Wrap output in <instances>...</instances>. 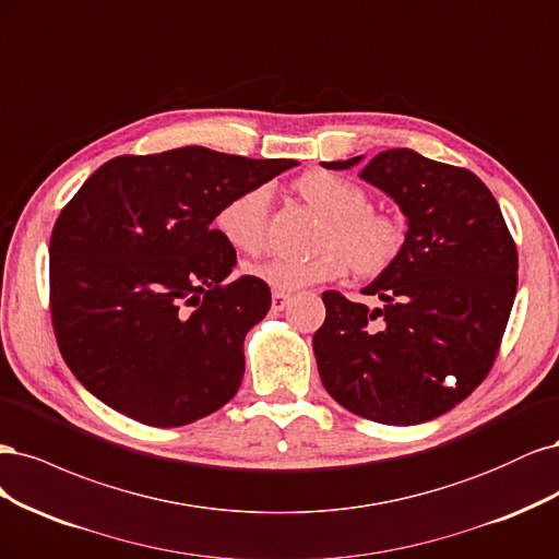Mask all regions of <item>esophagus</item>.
Segmentation results:
<instances>
[{
    "label": "esophagus",
    "instance_id": "1",
    "mask_svg": "<svg viewBox=\"0 0 559 559\" xmlns=\"http://www.w3.org/2000/svg\"><path fill=\"white\" fill-rule=\"evenodd\" d=\"M290 299H293L290 295H285V293H281V290H274V293H272V309H274V311H283L285 306L290 304Z\"/></svg>",
    "mask_w": 559,
    "mask_h": 559
}]
</instances>
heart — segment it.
Masks as SVG:
<instances>
[{
	"label": "heart",
	"mask_w": 559,
	"mask_h": 559,
	"mask_svg": "<svg viewBox=\"0 0 559 559\" xmlns=\"http://www.w3.org/2000/svg\"><path fill=\"white\" fill-rule=\"evenodd\" d=\"M293 190L325 218L320 225L309 258H269L250 272L274 290L293 293L316 283L344 276L348 269L362 278H376L400 260L406 243V227L392 213L373 211L369 194L332 171L313 169L295 178ZM269 194L264 188H248L229 197L215 215V227L239 253L258 255L266 243Z\"/></svg>",
	"instance_id": "heart-1"
}]
</instances>
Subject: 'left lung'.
I'll use <instances>...</instances> for the list:
<instances>
[{
  "mask_svg": "<svg viewBox=\"0 0 559 559\" xmlns=\"http://www.w3.org/2000/svg\"><path fill=\"white\" fill-rule=\"evenodd\" d=\"M359 159L322 167L350 169ZM359 178L397 202L406 243L362 290L381 309L322 293L318 371L355 416L427 423L469 397L495 365L518 290L515 241L492 192L469 169L392 148L371 157Z\"/></svg>",
  "mask_w": 559,
  "mask_h": 559,
  "instance_id": "left-lung-1",
  "label": "left lung"
}]
</instances>
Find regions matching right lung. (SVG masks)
Instances as JSON below:
<instances>
[{
	"label": "right lung",
	"instance_id": "obj_1",
	"mask_svg": "<svg viewBox=\"0 0 559 559\" xmlns=\"http://www.w3.org/2000/svg\"><path fill=\"white\" fill-rule=\"evenodd\" d=\"M290 167L186 146L120 155L87 178L48 248L52 330L85 390L151 427L190 425L237 394L243 338L272 293L229 278L237 250L211 223Z\"/></svg>",
	"mask_w": 559,
	"mask_h": 559
}]
</instances>
